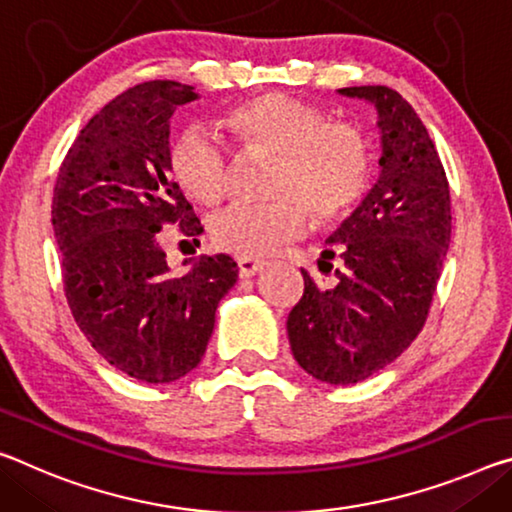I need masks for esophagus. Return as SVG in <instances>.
Masks as SVG:
<instances>
[{
    "instance_id": "34e87169",
    "label": "esophagus",
    "mask_w": 512,
    "mask_h": 512,
    "mask_svg": "<svg viewBox=\"0 0 512 512\" xmlns=\"http://www.w3.org/2000/svg\"><path fill=\"white\" fill-rule=\"evenodd\" d=\"M237 266H239L241 278H253L255 273L264 269V262H259V259H253V257H237Z\"/></svg>"
}]
</instances>
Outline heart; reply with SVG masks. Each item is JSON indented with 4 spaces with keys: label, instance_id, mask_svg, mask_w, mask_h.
<instances>
[{
    "label": "heart",
    "instance_id": "obj_1",
    "mask_svg": "<svg viewBox=\"0 0 512 512\" xmlns=\"http://www.w3.org/2000/svg\"><path fill=\"white\" fill-rule=\"evenodd\" d=\"M243 154H273L266 193L273 200L237 202L209 223L212 243L237 257H259L305 232L307 212L328 223L362 198L371 148L360 127L330 123L328 113L285 93L255 97L225 118ZM177 184L202 205L230 189L232 159L221 136L191 127L170 150Z\"/></svg>",
    "mask_w": 512,
    "mask_h": 512
}]
</instances>
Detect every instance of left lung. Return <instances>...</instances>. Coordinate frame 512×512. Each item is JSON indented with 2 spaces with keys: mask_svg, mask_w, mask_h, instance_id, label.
<instances>
[{
  "mask_svg": "<svg viewBox=\"0 0 512 512\" xmlns=\"http://www.w3.org/2000/svg\"><path fill=\"white\" fill-rule=\"evenodd\" d=\"M378 111L380 177L360 207L328 237L321 287L303 269L305 291L287 316L291 353L316 380L353 385L383 371L426 323L451 241L449 182L415 109L387 86L339 88Z\"/></svg>",
  "mask_w": 512,
  "mask_h": 512,
  "instance_id": "8db88e82",
  "label": "left lung"
}]
</instances>
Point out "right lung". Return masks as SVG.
Returning <instances> with one entry per match:
<instances>
[{
  "label": "right lung",
  "mask_w": 512,
  "mask_h": 512,
  "mask_svg": "<svg viewBox=\"0 0 512 512\" xmlns=\"http://www.w3.org/2000/svg\"><path fill=\"white\" fill-rule=\"evenodd\" d=\"M193 86L143 81L88 120L59 168L52 225L63 289L79 330L111 367L143 383L196 369L216 307L237 282L230 255H202L173 275L161 230L196 241L200 218L170 177V116Z\"/></svg>",
  "instance_id": "obj_1"
}]
</instances>
